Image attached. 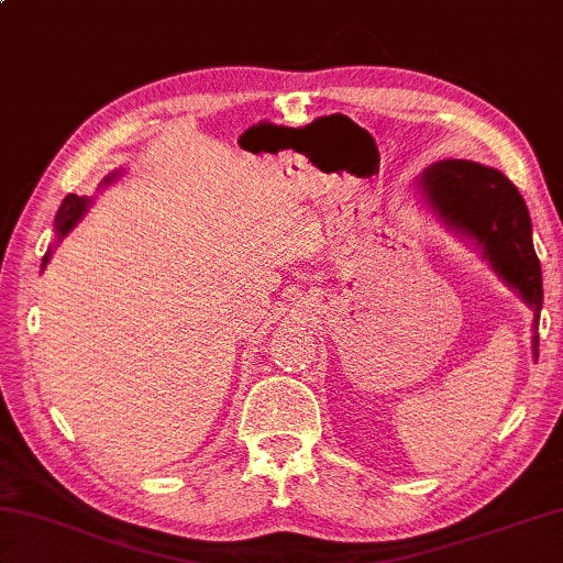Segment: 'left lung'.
I'll return each instance as SVG.
<instances>
[{
    "label": "left lung",
    "instance_id": "8db88e82",
    "mask_svg": "<svg viewBox=\"0 0 563 563\" xmlns=\"http://www.w3.org/2000/svg\"><path fill=\"white\" fill-rule=\"evenodd\" d=\"M421 190L449 225L481 242L493 267L537 311V325L544 296L542 267L532 245L529 210L510 178L490 166L443 158L423 172ZM537 347L539 335H534V355Z\"/></svg>",
    "mask_w": 563,
    "mask_h": 563
}]
</instances>
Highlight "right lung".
Wrapping results in <instances>:
<instances>
[{
	"label": "right lung",
	"mask_w": 563,
	"mask_h": 563,
	"mask_svg": "<svg viewBox=\"0 0 563 563\" xmlns=\"http://www.w3.org/2000/svg\"><path fill=\"white\" fill-rule=\"evenodd\" d=\"M110 181V178H108ZM104 181V184H108ZM85 208H88V198H78V196H68L66 200H63V206L58 208V213H56V230H58V238H63V235H68V232L73 230V225H76V222L80 220V216L85 213ZM48 257H51V250L46 252V257H44V267L48 264Z\"/></svg>",
	"instance_id": "1"
}]
</instances>
